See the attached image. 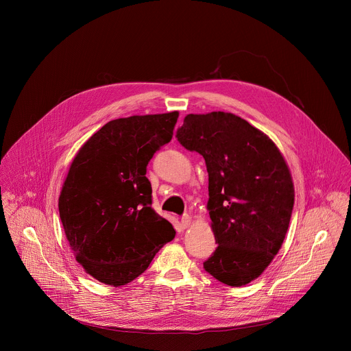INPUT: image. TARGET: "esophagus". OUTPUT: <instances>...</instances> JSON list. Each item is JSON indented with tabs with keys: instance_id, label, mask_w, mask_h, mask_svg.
I'll return each mask as SVG.
<instances>
[{
	"instance_id": "34e87169",
	"label": "esophagus",
	"mask_w": 351,
	"mask_h": 351,
	"mask_svg": "<svg viewBox=\"0 0 351 351\" xmlns=\"http://www.w3.org/2000/svg\"><path fill=\"white\" fill-rule=\"evenodd\" d=\"M180 223H182V228H183V229L189 228V226L191 225V217H190V215H183Z\"/></svg>"
}]
</instances>
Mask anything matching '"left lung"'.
Returning <instances> with one entry per match:
<instances>
[{
  "instance_id": "1",
  "label": "left lung",
  "mask_w": 351,
  "mask_h": 351,
  "mask_svg": "<svg viewBox=\"0 0 351 351\" xmlns=\"http://www.w3.org/2000/svg\"><path fill=\"white\" fill-rule=\"evenodd\" d=\"M176 137L207 165L218 247L204 269L233 287L253 282L278 254L291 217L294 186L282 153L264 132L222 111L186 115Z\"/></svg>"
}]
</instances>
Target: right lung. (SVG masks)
<instances>
[{"mask_svg":"<svg viewBox=\"0 0 351 351\" xmlns=\"http://www.w3.org/2000/svg\"><path fill=\"white\" fill-rule=\"evenodd\" d=\"M179 112L110 121L75 156L58 208L76 261L98 282L134 280L176 232L152 208L148 161L169 143Z\"/></svg>","mask_w":351,"mask_h":351,"instance_id":"1","label":"right lung"}]
</instances>
